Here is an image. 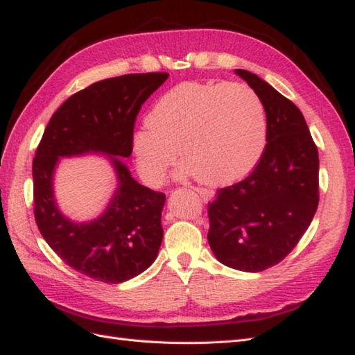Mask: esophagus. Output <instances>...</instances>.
Wrapping results in <instances>:
<instances>
[{
  "label": "esophagus",
  "instance_id": "esophagus-1",
  "mask_svg": "<svg viewBox=\"0 0 355 355\" xmlns=\"http://www.w3.org/2000/svg\"><path fill=\"white\" fill-rule=\"evenodd\" d=\"M195 191H196V193L201 196V200L202 201H210L213 196H215V192L213 191H210V189H204V187H195Z\"/></svg>",
  "mask_w": 355,
  "mask_h": 355
}]
</instances>
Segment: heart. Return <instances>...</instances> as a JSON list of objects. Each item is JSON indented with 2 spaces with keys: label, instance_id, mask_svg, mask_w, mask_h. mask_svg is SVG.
Listing matches in <instances>:
<instances>
[{
  "label": "heart",
  "instance_id": "heart-1",
  "mask_svg": "<svg viewBox=\"0 0 355 355\" xmlns=\"http://www.w3.org/2000/svg\"><path fill=\"white\" fill-rule=\"evenodd\" d=\"M266 145V110L245 85L183 83L164 92L146 114V125L131 135L140 177L157 186L177 160L183 172L209 184L248 175Z\"/></svg>",
  "mask_w": 355,
  "mask_h": 355
}]
</instances>
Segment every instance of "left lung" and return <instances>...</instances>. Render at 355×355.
<instances>
[{"mask_svg": "<svg viewBox=\"0 0 355 355\" xmlns=\"http://www.w3.org/2000/svg\"><path fill=\"white\" fill-rule=\"evenodd\" d=\"M266 110V146L251 174L209 204V245L228 268L260 272L282 261L319 204V155L301 110L255 73L236 69Z\"/></svg>", "mask_w": 355, "mask_h": 355, "instance_id": "obj_1", "label": "left lung"}]
</instances>
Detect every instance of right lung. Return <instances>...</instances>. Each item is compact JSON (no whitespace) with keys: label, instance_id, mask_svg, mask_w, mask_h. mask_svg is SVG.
<instances>
[{"label":"right lung","instance_id":"obj_1","mask_svg":"<svg viewBox=\"0 0 355 355\" xmlns=\"http://www.w3.org/2000/svg\"><path fill=\"white\" fill-rule=\"evenodd\" d=\"M168 77L166 72L127 73L80 90L53 114L36 150L33 196L39 232L66 265L96 282H127L159 254L166 196L139 184L121 159L131 155L140 107ZM85 153L112 158L119 187L101 217L76 223L56 207L52 178L60 157Z\"/></svg>","mask_w":355,"mask_h":355}]
</instances>
